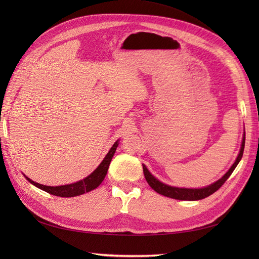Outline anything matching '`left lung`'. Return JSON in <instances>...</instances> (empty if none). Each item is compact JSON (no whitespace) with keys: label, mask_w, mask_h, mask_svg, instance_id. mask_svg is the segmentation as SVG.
<instances>
[{"label":"left lung","mask_w":259,"mask_h":259,"mask_svg":"<svg viewBox=\"0 0 259 259\" xmlns=\"http://www.w3.org/2000/svg\"><path fill=\"white\" fill-rule=\"evenodd\" d=\"M244 148H245V133L243 136V141H241L239 153L237 158H236L235 162L233 163V166L229 168L228 171L225 174L221 179L214 181V183H212L211 185L202 187V188H179V187H174V186H169L167 184H163L160 180H158L155 176L151 175V172L147 169L145 164H142V167H144L145 178L151 188L162 196H166L169 198H172V199H178V200H200V199H203V198L212 195L214 191H217L225 184V181L229 178V176L233 174L235 168L237 167V164L241 160V157H243V153H244Z\"/></svg>","instance_id":"obj_1"}]
</instances>
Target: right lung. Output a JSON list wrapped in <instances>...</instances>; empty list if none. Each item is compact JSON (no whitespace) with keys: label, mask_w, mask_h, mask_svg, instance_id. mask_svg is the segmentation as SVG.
<instances>
[{"label":"right lung","mask_w":259,"mask_h":259,"mask_svg":"<svg viewBox=\"0 0 259 259\" xmlns=\"http://www.w3.org/2000/svg\"><path fill=\"white\" fill-rule=\"evenodd\" d=\"M119 145V140H117L113 144V146L110 148V150L106 155V157L103 158V160L101 163L96 168L95 171H92L88 177L84 179L76 181V183L73 184H69V185H63V186H45L41 184H37L35 181H33L29 177H26L24 175V177L27 179L29 183L32 185H34L37 188H40L41 190H45L49 194H51L53 196H59V197H75V196H80L83 195L85 192H89L93 189H96L97 187L100 186V184L103 181L104 177L108 172V169L110 166V162H111V159L114 155L115 150H117V147Z\"/></svg>","instance_id":"obj_1"}]
</instances>
